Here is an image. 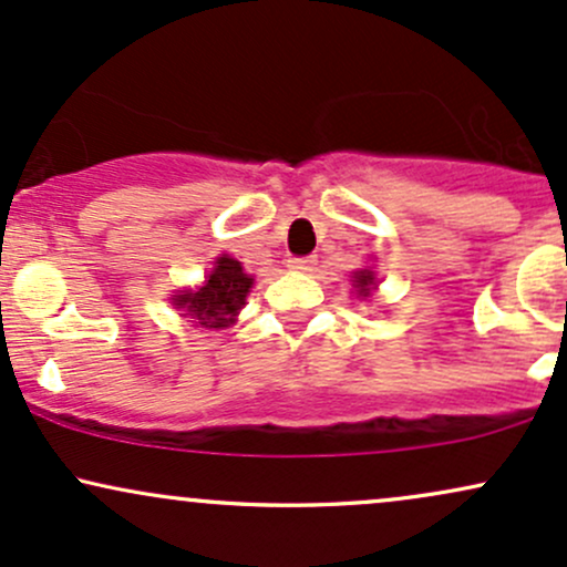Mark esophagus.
I'll use <instances>...</instances> for the list:
<instances>
[{
  "label": "esophagus",
  "mask_w": 567,
  "mask_h": 567,
  "mask_svg": "<svg viewBox=\"0 0 567 567\" xmlns=\"http://www.w3.org/2000/svg\"><path fill=\"white\" fill-rule=\"evenodd\" d=\"M288 266H290L292 271H315L317 261H315V258H311V256H306V258H290Z\"/></svg>",
  "instance_id": "obj_1"
}]
</instances>
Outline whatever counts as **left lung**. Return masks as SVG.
<instances>
[{"mask_svg": "<svg viewBox=\"0 0 567 567\" xmlns=\"http://www.w3.org/2000/svg\"><path fill=\"white\" fill-rule=\"evenodd\" d=\"M351 282H354V288H357V292H360V296L368 298L370 296V285H373V275H370V271H357Z\"/></svg>", "mask_w": 567, "mask_h": 567, "instance_id": "obj_1", "label": "left lung"}]
</instances>
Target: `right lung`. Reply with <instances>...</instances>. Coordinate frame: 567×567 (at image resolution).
I'll use <instances>...</instances> for the list:
<instances>
[{
  "label": "right lung",
  "instance_id": "1",
  "mask_svg": "<svg viewBox=\"0 0 567 567\" xmlns=\"http://www.w3.org/2000/svg\"><path fill=\"white\" fill-rule=\"evenodd\" d=\"M250 285L252 279L245 275L239 261H234L229 256H220L213 275L205 279V285L194 292L184 290L181 296L173 298V303L188 311L192 322H197L199 328H229L234 317L243 309Z\"/></svg>",
  "mask_w": 567,
  "mask_h": 567
}]
</instances>
